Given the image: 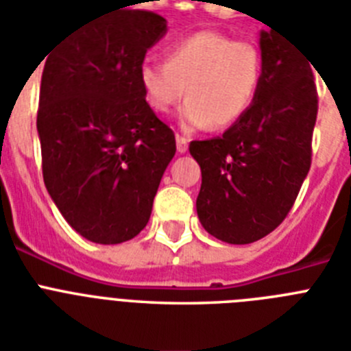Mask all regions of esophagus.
<instances>
[{
  "instance_id": "34e87169",
  "label": "esophagus",
  "mask_w": 351,
  "mask_h": 351,
  "mask_svg": "<svg viewBox=\"0 0 351 351\" xmlns=\"http://www.w3.org/2000/svg\"><path fill=\"white\" fill-rule=\"evenodd\" d=\"M176 141H178V152L184 154L186 150H189V143H190L189 137H184V136H181V134H178V136H176Z\"/></svg>"
}]
</instances>
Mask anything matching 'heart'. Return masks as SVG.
<instances>
[{
    "label": "heart",
    "mask_w": 351,
    "mask_h": 351,
    "mask_svg": "<svg viewBox=\"0 0 351 351\" xmlns=\"http://www.w3.org/2000/svg\"><path fill=\"white\" fill-rule=\"evenodd\" d=\"M263 80V56L250 41L201 30L168 45L165 63L147 60L139 85L147 105L165 114L184 96V128H226L250 110Z\"/></svg>",
    "instance_id": "b5f03b06"
}]
</instances>
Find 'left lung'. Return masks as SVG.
I'll return each mask as SVG.
<instances>
[{"mask_svg":"<svg viewBox=\"0 0 351 351\" xmlns=\"http://www.w3.org/2000/svg\"><path fill=\"white\" fill-rule=\"evenodd\" d=\"M263 80L250 110L221 137L190 143L203 183L197 215L230 245L279 226L312 165L319 97L310 61L282 34L261 32Z\"/></svg>","mask_w":351,"mask_h":351,"instance_id":"8db88e82","label":"left lung"}]
</instances>
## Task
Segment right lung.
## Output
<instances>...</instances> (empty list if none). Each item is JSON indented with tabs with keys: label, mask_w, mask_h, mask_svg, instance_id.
Instances as JSON below:
<instances>
[{
	"label": "right lung",
	"mask_w": 351,
	"mask_h": 351,
	"mask_svg": "<svg viewBox=\"0 0 351 351\" xmlns=\"http://www.w3.org/2000/svg\"><path fill=\"white\" fill-rule=\"evenodd\" d=\"M167 32L150 10L103 12L45 58L38 134L43 181L85 239L117 245L147 226L176 154L172 128L147 105L139 66Z\"/></svg>",
	"instance_id": "right-lung-1"
}]
</instances>
